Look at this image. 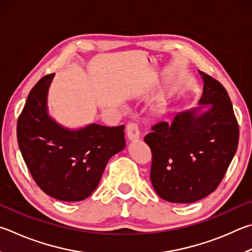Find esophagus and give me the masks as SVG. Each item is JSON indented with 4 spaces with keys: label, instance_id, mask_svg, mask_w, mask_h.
Instances as JSON below:
<instances>
[{
    "label": "esophagus",
    "instance_id": "esophagus-1",
    "mask_svg": "<svg viewBox=\"0 0 252 252\" xmlns=\"http://www.w3.org/2000/svg\"><path fill=\"white\" fill-rule=\"evenodd\" d=\"M126 136L130 141H136L140 138V130L139 126L134 122H130L126 126Z\"/></svg>",
    "mask_w": 252,
    "mask_h": 252
}]
</instances>
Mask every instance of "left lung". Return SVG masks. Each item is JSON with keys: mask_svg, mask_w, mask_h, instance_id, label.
I'll list each match as a JSON object with an SVG mask.
<instances>
[{"mask_svg": "<svg viewBox=\"0 0 252 252\" xmlns=\"http://www.w3.org/2000/svg\"><path fill=\"white\" fill-rule=\"evenodd\" d=\"M204 80L200 104L207 112L178 113L171 125L158 122L144 142L152 153L151 182L159 197L194 203L212 194L229 167L239 142V126L229 95L220 82L199 70Z\"/></svg>", "mask_w": 252, "mask_h": 252, "instance_id": "obj_1", "label": "left lung"}]
</instances>
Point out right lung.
<instances>
[{
  "label": "right lung",
  "instance_id": "obj_1",
  "mask_svg": "<svg viewBox=\"0 0 252 252\" xmlns=\"http://www.w3.org/2000/svg\"><path fill=\"white\" fill-rule=\"evenodd\" d=\"M54 74L44 76L27 97L17 120V142L36 184L63 202H79L94 193L109 158L125 149V126L90 125L63 129L47 114Z\"/></svg>",
  "mask_w": 252,
  "mask_h": 252
}]
</instances>
